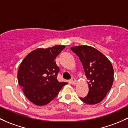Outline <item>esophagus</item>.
<instances>
[{"instance_id":"34e87169","label":"esophagus","mask_w":128,"mask_h":128,"mask_svg":"<svg viewBox=\"0 0 128 128\" xmlns=\"http://www.w3.org/2000/svg\"><path fill=\"white\" fill-rule=\"evenodd\" d=\"M70 82L71 84H76V79H75V78H71V80H70Z\"/></svg>"}]
</instances>
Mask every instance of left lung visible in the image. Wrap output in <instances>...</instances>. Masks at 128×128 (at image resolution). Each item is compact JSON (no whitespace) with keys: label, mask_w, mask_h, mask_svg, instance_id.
Listing matches in <instances>:
<instances>
[{"label":"left lung","mask_w":128,"mask_h":128,"mask_svg":"<svg viewBox=\"0 0 128 128\" xmlns=\"http://www.w3.org/2000/svg\"><path fill=\"white\" fill-rule=\"evenodd\" d=\"M71 50L79 57L89 80L88 95L80 99L90 105L100 102L113 84L114 72L111 62L92 46L81 45L72 47Z\"/></svg>","instance_id":"8db88e82"}]
</instances>
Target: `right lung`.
Returning a JSON list of instances; mask_svg holds the SVG:
<instances>
[{"instance_id": "obj_1", "label": "right lung", "mask_w": 128, "mask_h": 128, "mask_svg": "<svg viewBox=\"0 0 128 128\" xmlns=\"http://www.w3.org/2000/svg\"><path fill=\"white\" fill-rule=\"evenodd\" d=\"M64 45L37 48L28 54L21 62L18 72V81L24 94L37 106L48 104L58 94L66 82H59L60 68L56 56L65 48Z\"/></svg>"}]
</instances>
